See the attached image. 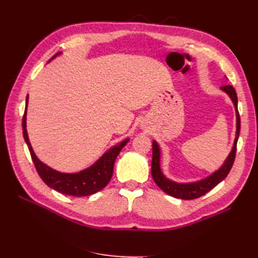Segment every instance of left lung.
<instances>
[{"mask_svg":"<svg viewBox=\"0 0 258 258\" xmlns=\"http://www.w3.org/2000/svg\"><path fill=\"white\" fill-rule=\"evenodd\" d=\"M225 93H227L228 96L234 103L235 111H236V138L234 141V146L232 152L229 153L228 157L226 158L225 163L223 164L220 169L214 172L210 176H207L204 179H201L199 182L194 183H176L173 180L165 177V175L162 173V169L160 166L161 163V151L160 146L155 141H153V158H152V177L154 182L157 184L158 187L162 190L165 191L166 194L171 195L173 197L180 200H194L197 197H201L207 191L213 189L217 184H220L222 180L225 178L234 164L235 155H236V145L237 140L239 136V130H240V118L239 113L237 109V94L232 85H224L221 87Z\"/></svg>","mask_w":258,"mask_h":258,"instance_id":"obj_1","label":"left lung"}]
</instances>
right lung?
I'll return each instance as SVG.
<instances>
[{
    "instance_id": "add662e5",
    "label": "right lung",
    "mask_w": 258,
    "mask_h": 258,
    "mask_svg": "<svg viewBox=\"0 0 258 258\" xmlns=\"http://www.w3.org/2000/svg\"><path fill=\"white\" fill-rule=\"evenodd\" d=\"M58 54L61 53H57L56 55H58ZM56 55H54L52 58H54ZM27 102H29V95L26 96V106L23 119H22L23 136L31 153L33 163H34L36 171L38 175H40V177L43 179V182L47 186H50L51 188L59 191V193L78 197L92 195L105 187L112 178L114 162L116 160L119 152L122 151L123 147L128 142V139H126L125 141L120 142L118 145H115L112 149H109L100 160L95 164H93L89 168H85L83 171L73 174L57 172L38 160L34 151L32 149L26 131Z\"/></svg>"
}]
</instances>
